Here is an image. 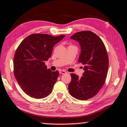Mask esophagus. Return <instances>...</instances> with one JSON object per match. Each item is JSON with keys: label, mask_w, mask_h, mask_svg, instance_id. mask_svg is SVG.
Listing matches in <instances>:
<instances>
[{"label": "esophagus", "mask_w": 127, "mask_h": 127, "mask_svg": "<svg viewBox=\"0 0 127 127\" xmlns=\"http://www.w3.org/2000/svg\"><path fill=\"white\" fill-rule=\"evenodd\" d=\"M66 73V71H64V70H60V71H59V74H65Z\"/></svg>", "instance_id": "1"}]
</instances>
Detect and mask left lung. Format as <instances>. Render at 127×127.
<instances>
[{"label":"left lung","mask_w":127,"mask_h":127,"mask_svg":"<svg viewBox=\"0 0 127 127\" xmlns=\"http://www.w3.org/2000/svg\"><path fill=\"white\" fill-rule=\"evenodd\" d=\"M70 38L79 43L78 62L83 65L85 71L81 77L71 74L69 92L74 98L85 100L93 98L104 85L109 68L108 55L102 40L91 31L77 32Z\"/></svg>","instance_id":"left-lung-1"}]
</instances>
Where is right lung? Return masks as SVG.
Instances as JSON below:
<instances>
[{
	"instance_id": "right-lung-1",
	"label": "right lung",
	"mask_w": 127,
	"mask_h": 127,
	"mask_svg": "<svg viewBox=\"0 0 127 127\" xmlns=\"http://www.w3.org/2000/svg\"><path fill=\"white\" fill-rule=\"evenodd\" d=\"M64 36L33 34L26 37L17 48L13 59L14 75L28 95L42 99L52 91L59 71L47 69L45 62L51 57L54 46Z\"/></svg>"
}]
</instances>
